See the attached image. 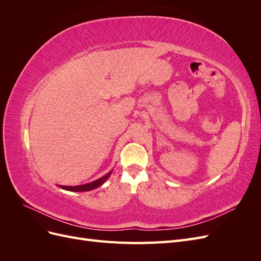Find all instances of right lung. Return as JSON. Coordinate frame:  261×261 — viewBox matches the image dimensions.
<instances>
[{
	"label": "right lung",
	"mask_w": 261,
	"mask_h": 261,
	"mask_svg": "<svg viewBox=\"0 0 261 261\" xmlns=\"http://www.w3.org/2000/svg\"><path fill=\"white\" fill-rule=\"evenodd\" d=\"M111 174H112V171H110L109 173H107L105 176H102V177H100L96 180H93V181H91V183H88V184L77 185V186L59 185V187H61L62 189H65V191H69V192H88V191H92V189L101 186L110 177V175H111Z\"/></svg>",
	"instance_id": "add662e5"
}]
</instances>
